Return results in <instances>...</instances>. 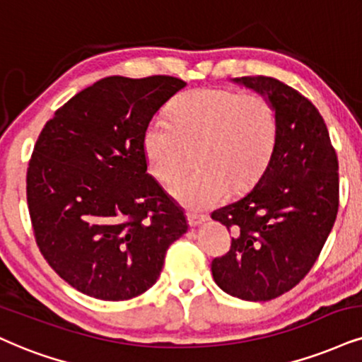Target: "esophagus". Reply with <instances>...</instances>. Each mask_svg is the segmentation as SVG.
<instances>
[{
    "mask_svg": "<svg viewBox=\"0 0 362 362\" xmlns=\"http://www.w3.org/2000/svg\"><path fill=\"white\" fill-rule=\"evenodd\" d=\"M186 218H188L189 226H193V228H196V226H199V225H203L204 221H208L206 215H196V213H188Z\"/></svg>",
    "mask_w": 362,
    "mask_h": 362,
    "instance_id": "esophagus-1",
    "label": "esophagus"
}]
</instances>
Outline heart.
<instances>
[{"label": "heart", "mask_w": 362, "mask_h": 362, "mask_svg": "<svg viewBox=\"0 0 362 362\" xmlns=\"http://www.w3.org/2000/svg\"><path fill=\"white\" fill-rule=\"evenodd\" d=\"M279 119L263 95L231 88H202L186 93L171 107V120L156 117L146 127L142 149L147 169L159 182L177 176L198 149V169L171 186L176 202L189 209H208L235 191L258 181L274 154Z\"/></svg>", "instance_id": "heart-1"}]
</instances>
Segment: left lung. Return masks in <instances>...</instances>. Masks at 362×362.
<instances>
[{
	"label": "left lung",
	"instance_id": "1",
	"mask_svg": "<svg viewBox=\"0 0 362 362\" xmlns=\"http://www.w3.org/2000/svg\"><path fill=\"white\" fill-rule=\"evenodd\" d=\"M233 82L270 100L279 137L257 185L211 213L235 235L211 272L223 292L265 302L296 287L317 260L337 216L339 164L322 115L302 93L263 75Z\"/></svg>",
	"mask_w": 362,
	"mask_h": 362
}]
</instances>
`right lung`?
Masks as SVG:
<instances>
[{
  "label": "right lung",
  "instance_id": "1",
  "mask_svg": "<svg viewBox=\"0 0 362 362\" xmlns=\"http://www.w3.org/2000/svg\"><path fill=\"white\" fill-rule=\"evenodd\" d=\"M186 87L181 78L105 77L45 124L26 173L37 245L66 284L100 300L151 288L182 209L151 174L142 137L154 114Z\"/></svg>",
  "mask_w": 362,
  "mask_h": 362
}]
</instances>
